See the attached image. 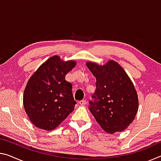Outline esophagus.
I'll return each instance as SVG.
<instances>
[{
  "mask_svg": "<svg viewBox=\"0 0 161 161\" xmlns=\"http://www.w3.org/2000/svg\"><path fill=\"white\" fill-rule=\"evenodd\" d=\"M86 103V100H81V101H80V102H79V103H80V105H81V106L85 105Z\"/></svg>",
  "mask_w": 161,
  "mask_h": 161,
  "instance_id": "1",
  "label": "esophagus"
}]
</instances>
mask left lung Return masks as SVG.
Returning <instances> with one entry per match:
<instances>
[{
  "mask_svg": "<svg viewBox=\"0 0 161 161\" xmlns=\"http://www.w3.org/2000/svg\"><path fill=\"white\" fill-rule=\"evenodd\" d=\"M86 64L97 80L89 110L104 131L111 134L123 131L132 123L138 109V94L132 81L114 60L103 65L92 62Z\"/></svg>",
  "mask_w": 161,
  "mask_h": 161,
  "instance_id": "obj_1",
  "label": "left lung"
}]
</instances>
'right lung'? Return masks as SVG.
Listing matches in <instances>:
<instances>
[{"instance_id":"right-lung-1","label":"right lung","mask_w":161,"mask_h":161,"mask_svg":"<svg viewBox=\"0 0 161 161\" xmlns=\"http://www.w3.org/2000/svg\"><path fill=\"white\" fill-rule=\"evenodd\" d=\"M75 60L64 61L58 55L49 58L29 79L24 90L23 106L30 121L45 130L56 129L76 104L72 84L65 76L74 68Z\"/></svg>"}]
</instances>
